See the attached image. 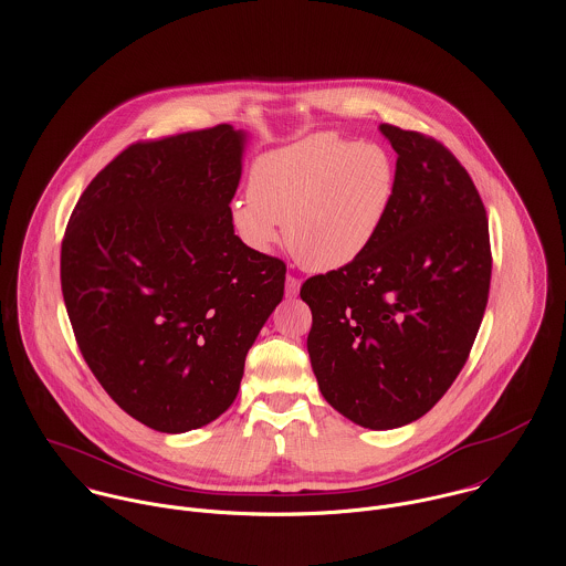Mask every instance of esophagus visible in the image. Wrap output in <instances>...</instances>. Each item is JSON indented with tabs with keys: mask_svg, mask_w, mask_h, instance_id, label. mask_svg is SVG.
Listing matches in <instances>:
<instances>
[{
	"mask_svg": "<svg viewBox=\"0 0 566 566\" xmlns=\"http://www.w3.org/2000/svg\"><path fill=\"white\" fill-rule=\"evenodd\" d=\"M298 292H301V281L294 279V276H287V279H285V296L296 298Z\"/></svg>",
	"mask_w": 566,
	"mask_h": 566,
	"instance_id": "esophagus-1",
	"label": "esophagus"
}]
</instances>
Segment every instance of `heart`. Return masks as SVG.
<instances>
[{
  "instance_id": "heart-1",
  "label": "heart",
  "mask_w": 566,
  "mask_h": 566,
  "mask_svg": "<svg viewBox=\"0 0 566 566\" xmlns=\"http://www.w3.org/2000/svg\"><path fill=\"white\" fill-rule=\"evenodd\" d=\"M248 196L229 205L245 250L268 254L285 222L290 250L307 268L333 272L379 238L397 196V163L379 144L310 135L256 159Z\"/></svg>"
}]
</instances>
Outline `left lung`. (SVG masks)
<instances>
[{
    "instance_id": "left-lung-1",
    "label": "left lung",
    "mask_w": 566,
    "mask_h": 566,
    "mask_svg": "<svg viewBox=\"0 0 566 566\" xmlns=\"http://www.w3.org/2000/svg\"><path fill=\"white\" fill-rule=\"evenodd\" d=\"M379 130L397 153L390 216L361 259L301 287L326 403L375 431L418 420L451 388L484 318L492 268L469 171L436 139Z\"/></svg>"
}]
</instances>
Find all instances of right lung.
Returning a JSON list of instances; mask_svg holds the SVG:
<instances>
[{"instance_id": "1", "label": "right lung", "mask_w": 566, "mask_h": 566, "mask_svg": "<svg viewBox=\"0 0 566 566\" xmlns=\"http://www.w3.org/2000/svg\"><path fill=\"white\" fill-rule=\"evenodd\" d=\"M248 133L231 124L135 144L84 189L61 250L82 357L108 397L163 433L224 413L276 310L285 263L245 250L229 205Z\"/></svg>"}]
</instances>
